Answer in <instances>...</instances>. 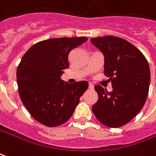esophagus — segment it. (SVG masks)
<instances>
[{
	"label": "esophagus",
	"mask_w": 156,
	"mask_h": 156,
	"mask_svg": "<svg viewBox=\"0 0 156 156\" xmlns=\"http://www.w3.org/2000/svg\"><path fill=\"white\" fill-rule=\"evenodd\" d=\"M88 87H89L90 89H93V88H94V86H93V84L89 83V85H88Z\"/></svg>",
	"instance_id": "obj_1"
}]
</instances>
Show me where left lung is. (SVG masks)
Segmentation results:
<instances>
[{
    "instance_id": "8db88e82",
    "label": "left lung",
    "mask_w": 156,
    "mask_h": 156,
    "mask_svg": "<svg viewBox=\"0 0 156 156\" xmlns=\"http://www.w3.org/2000/svg\"><path fill=\"white\" fill-rule=\"evenodd\" d=\"M91 43L104 55V74L112 85L110 93L96 85L98 100L92 109L103 125L120 127L133 119L146 102L151 82L149 63L136 47L119 37L93 38Z\"/></svg>"
}]
</instances>
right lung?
Listing matches in <instances>:
<instances>
[{
    "label": "right lung",
    "instance_id": "obj_1",
    "mask_svg": "<svg viewBox=\"0 0 156 156\" xmlns=\"http://www.w3.org/2000/svg\"><path fill=\"white\" fill-rule=\"evenodd\" d=\"M87 40L86 37L43 40L23 56L16 72L20 97L32 117L43 125L55 127L65 123L87 89V81L70 84L61 79L69 67L70 52Z\"/></svg>",
    "mask_w": 156,
    "mask_h": 156
}]
</instances>
